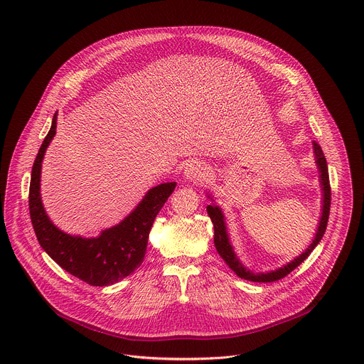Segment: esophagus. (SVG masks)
<instances>
[{
  "instance_id": "1",
  "label": "esophagus",
  "mask_w": 364,
  "mask_h": 364,
  "mask_svg": "<svg viewBox=\"0 0 364 364\" xmlns=\"http://www.w3.org/2000/svg\"><path fill=\"white\" fill-rule=\"evenodd\" d=\"M184 177L187 181H193V183L201 181L205 177L204 167L198 161H191L184 170Z\"/></svg>"
}]
</instances>
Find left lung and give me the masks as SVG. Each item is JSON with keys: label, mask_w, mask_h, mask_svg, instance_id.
Listing matches in <instances>:
<instances>
[{"label": "left lung", "mask_w": 364, "mask_h": 364, "mask_svg": "<svg viewBox=\"0 0 364 364\" xmlns=\"http://www.w3.org/2000/svg\"><path fill=\"white\" fill-rule=\"evenodd\" d=\"M314 154H316V163L318 166L320 170V183L323 187V207H321V218H320V223H318V229L316 233V237L311 243L305 252H302L299 256H296L294 261H291L289 264L284 265L279 269L267 272V274H253L252 271L246 269L239 259L236 257V253L233 252V247L230 245L229 236H228V230H226V223H225V216L220 210L219 205H207V215L210 216L213 228H215V246L219 252V255L222 256L223 261L228 264V267L242 279L246 281H252V282H274L278 279L285 278L289 272H292L296 267H299L305 259L309 256V253L314 250V247L320 243V240L323 239L326 229H327V222H328V216H330V204H331V187H330V177H328V167H327V161L324 157V152L321 149V146L314 141Z\"/></svg>", "instance_id": "8db88e82"}]
</instances>
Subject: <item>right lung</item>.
Wrapping results in <instances>:
<instances>
[{
    "label": "right lung",
    "mask_w": 364,
    "mask_h": 364,
    "mask_svg": "<svg viewBox=\"0 0 364 364\" xmlns=\"http://www.w3.org/2000/svg\"><path fill=\"white\" fill-rule=\"evenodd\" d=\"M55 114L31 170L28 209L40 246L70 275L92 287H108L131 275L144 261L149 230L176 183L152 187L135 210L119 225L103 230L97 237L70 236L56 228L44 212L40 197V174L44 152L56 134Z\"/></svg>",
    "instance_id": "add662e5"
}]
</instances>
